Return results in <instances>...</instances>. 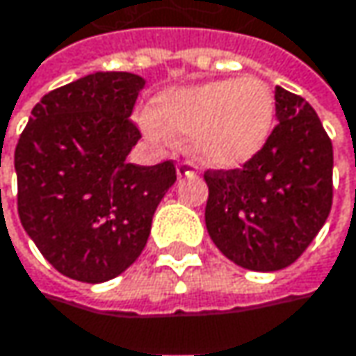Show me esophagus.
<instances>
[{
    "label": "esophagus",
    "mask_w": 356,
    "mask_h": 356,
    "mask_svg": "<svg viewBox=\"0 0 356 356\" xmlns=\"http://www.w3.org/2000/svg\"><path fill=\"white\" fill-rule=\"evenodd\" d=\"M177 177L179 179H193L195 177V171H193V165L189 161H183L177 165Z\"/></svg>",
    "instance_id": "esophagus-1"
}]
</instances>
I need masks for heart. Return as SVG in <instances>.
<instances>
[{
	"instance_id": "obj_1",
	"label": "heart",
	"mask_w": 356,
	"mask_h": 356,
	"mask_svg": "<svg viewBox=\"0 0 356 356\" xmlns=\"http://www.w3.org/2000/svg\"><path fill=\"white\" fill-rule=\"evenodd\" d=\"M275 122V93L257 77L171 87L140 115L150 140L193 138V152L211 169H238L252 161L269 143Z\"/></svg>"
}]
</instances>
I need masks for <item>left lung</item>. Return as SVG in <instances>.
Returning <instances> with one entry per match:
<instances>
[{"mask_svg": "<svg viewBox=\"0 0 356 356\" xmlns=\"http://www.w3.org/2000/svg\"><path fill=\"white\" fill-rule=\"evenodd\" d=\"M267 146L234 171H208L206 228L220 252L248 271L289 267L332 208V143L304 97L275 87Z\"/></svg>", "mask_w": 356, "mask_h": 356, "instance_id": "8db88e82", "label": "left lung"}]
</instances>
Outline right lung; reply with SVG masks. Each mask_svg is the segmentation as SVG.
Here are the masks:
<instances>
[{
  "label": "right lung",
  "mask_w": 356,
  "mask_h": 356,
  "mask_svg": "<svg viewBox=\"0 0 356 356\" xmlns=\"http://www.w3.org/2000/svg\"><path fill=\"white\" fill-rule=\"evenodd\" d=\"M145 83L134 73L97 71L63 85L34 106L17 140L19 222L50 265L75 281L124 273L177 181L171 161H126L140 140L130 113Z\"/></svg>",
  "instance_id": "right-lung-1"
}]
</instances>
